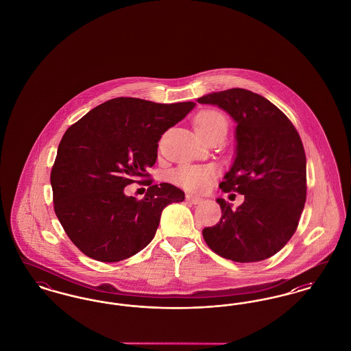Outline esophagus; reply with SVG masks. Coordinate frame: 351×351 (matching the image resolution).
<instances>
[{"instance_id": "obj_1", "label": "esophagus", "mask_w": 351, "mask_h": 351, "mask_svg": "<svg viewBox=\"0 0 351 351\" xmlns=\"http://www.w3.org/2000/svg\"><path fill=\"white\" fill-rule=\"evenodd\" d=\"M186 200L192 202V204H199L202 201V199L200 196H196V195H186Z\"/></svg>"}]
</instances>
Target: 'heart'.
<instances>
[{
  "label": "heart",
  "mask_w": 351,
  "mask_h": 351,
  "mask_svg": "<svg viewBox=\"0 0 351 351\" xmlns=\"http://www.w3.org/2000/svg\"><path fill=\"white\" fill-rule=\"evenodd\" d=\"M195 126L201 136L217 129L226 128L225 117L217 110H204L195 119ZM216 176L215 168L209 166L184 165L172 172V182L192 191L206 189Z\"/></svg>",
  "instance_id": "obj_1"
}]
</instances>
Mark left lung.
I'll return each instance as SVG.
<instances>
[{"mask_svg":"<svg viewBox=\"0 0 351 351\" xmlns=\"http://www.w3.org/2000/svg\"><path fill=\"white\" fill-rule=\"evenodd\" d=\"M216 105L237 123L235 156L219 188L245 195L237 209L217 199L222 216L205 228L206 245L239 263L265 261L296 232L306 199V159L300 135L272 102L233 88L197 99Z\"/></svg>","mask_w":351,"mask_h":351,"instance_id":"8db88e82","label":"left lung"}]
</instances>
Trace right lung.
Segmentation results:
<instances>
[{"label":"right lung","instance_id":"right-lung-1","mask_svg":"<svg viewBox=\"0 0 351 351\" xmlns=\"http://www.w3.org/2000/svg\"><path fill=\"white\" fill-rule=\"evenodd\" d=\"M195 106L118 97L92 109L63 135L51 171L53 209L86 256L106 263L133 256L152 241L163 209L184 200L172 184L151 185L142 200L123 189L147 176L162 134Z\"/></svg>","mask_w":351,"mask_h":351}]
</instances>
